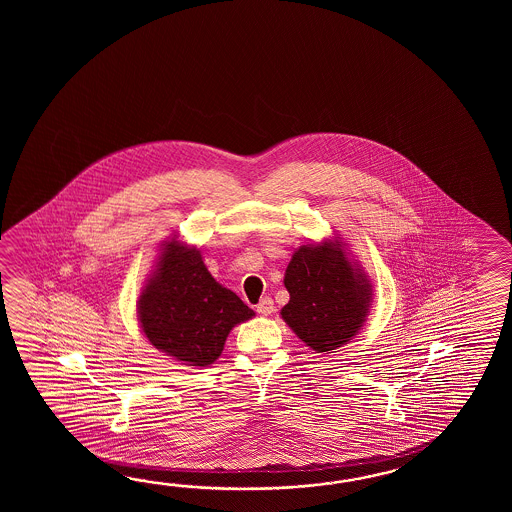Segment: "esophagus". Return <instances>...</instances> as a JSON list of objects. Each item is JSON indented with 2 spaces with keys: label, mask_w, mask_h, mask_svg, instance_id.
<instances>
[{
  "label": "esophagus",
  "mask_w": 512,
  "mask_h": 512,
  "mask_svg": "<svg viewBox=\"0 0 512 512\" xmlns=\"http://www.w3.org/2000/svg\"><path fill=\"white\" fill-rule=\"evenodd\" d=\"M256 309H258V313H260V315L267 316L274 313V302H272V298H269V296L261 298L260 304L256 305Z\"/></svg>",
  "instance_id": "esophagus-1"
}]
</instances>
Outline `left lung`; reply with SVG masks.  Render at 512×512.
I'll list each match as a JSON object with an SVG mask.
<instances>
[{"instance_id":"left-lung-1","label":"left lung","mask_w":512,"mask_h":512,"mask_svg":"<svg viewBox=\"0 0 512 512\" xmlns=\"http://www.w3.org/2000/svg\"><path fill=\"white\" fill-rule=\"evenodd\" d=\"M289 302L282 318L316 353H327L357 335L370 307L371 285L338 243L302 247L285 271Z\"/></svg>"}]
</instances>
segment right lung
Wrapping results in <instances>:
<instances>
[{
	"label": "right lung",
	"instance_id": "obj_1",
	"mask_svg": "<svg viewBox=\"0 0 512 512\" xmlns=\"http://www.w3.org/2000/svg\"><path fill=\"white\" fill-rule=\"evenodd\" d=\"M254 316L207 271L197 249L168 241L139 298L142 331L157 349L190 366L218 359L230 329Z\"/></svg>",
	"mask_w": 512,
	"mask_h": 512
}]
</instances>
